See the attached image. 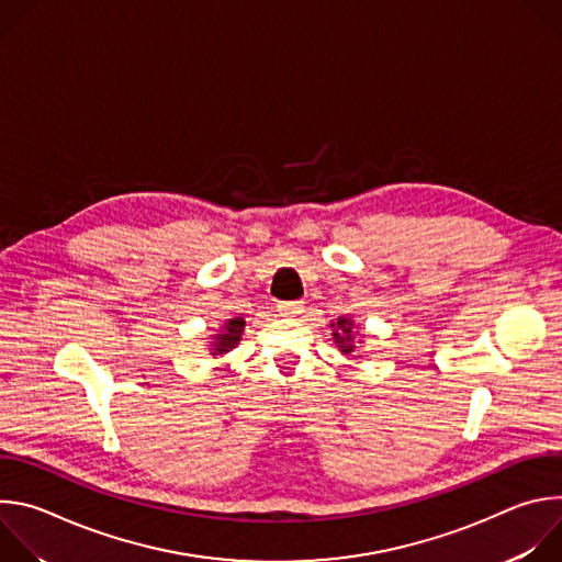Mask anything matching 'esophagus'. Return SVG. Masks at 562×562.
<instances>
[{"label": "esophagus", "mask_w": 562, "mask_h": 562, "mask_svg": "<svg viewBox=\"0 0 562 562\" xmlns=\"http://www.w3.org/2000/svg\"><path fill=\"white\" fill-rule=\"evenodd\" d=\"M302 308H304V302H302V300L282 302V304L278 306V311H280L282 315H300V313H302Z\"/></svg>", "instance_id": "obj_1"}]
</instances>
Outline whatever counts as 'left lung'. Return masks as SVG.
I'll return each mask as SVG.
<instances>
[{"label": "left lung", "mask_w": 562, "mask_h": 562, "mask_svg": "<svg viewBox=\"0 0 562 562\" xmlns=\"http://www.w3.org/2000/svg\"><path fill=\"white\" fill-rule=\"evenodd\" d=\"M338 331L334 334V340L338 342V347L342 349V353H349V351H353V336H351V329H353V323L349 317H340L338 319Z\"/></svg>", "instance_id": "8db88e82"}]
</instances>
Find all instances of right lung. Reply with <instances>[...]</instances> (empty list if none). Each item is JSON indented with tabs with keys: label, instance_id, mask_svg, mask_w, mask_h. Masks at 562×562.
I'll return each instance as SVG.
<instances>
[{
	"label": "right lung",
	"instance_id": "add662e5",
	"mask_svg": "<svg viewBox=\"0 0 562 562\" xmlns=\"http://www.w3.org/2000/svg\"><path fill=\"white\" fill-rule=\"evenodd\" d=\"M243 329H245V319L243 317H233L228 319V323L224 325V331L215 338V349H213V356L217 353H226L228 349H233L237 342H239V336H243Z\"/></svg>",
	"mask_w": 562,
	"mask_h": 562
}]
</instances>
